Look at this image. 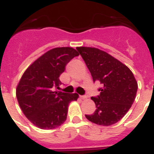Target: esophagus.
<instances>
[{
  "label": "esophagus",
  "mask_w": 154,
  "mask_h": 154,
  "mask_svg": "<svg viewBox=\"0 0 154 154\" xmlns=\"http://www.w3.org/2000/svg\"><path fill=\"white\" fill-rule=\"evenodd\" d=\"M80 97H81V99H86L88 96L87 95H80Z\"/></svg>",
  "instance_id": "1"
}]
</instances>
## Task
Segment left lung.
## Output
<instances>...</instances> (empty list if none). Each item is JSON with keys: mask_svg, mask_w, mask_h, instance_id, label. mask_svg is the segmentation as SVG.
Masks as SVG:
<instances>
[{"mask_svg": "<svg viewBox=\"0 0 154 154\" xmlns=\"http://www.w3.org/2000/svg\"><path fill=\"white\" fill-rule=\"evenodd\" d=\"M86 63L94 82L98 81L99 95L91 97L95 112L85 115L89 121L100 125L116 123L129 110L136 98L138 85L133 73L111 55L96 48L77 47Z\"/></svg>", "mask_w": 154, "mask_h": 154, "instance_id": "left-lung-1", "label": "left lung"}]
</instances>
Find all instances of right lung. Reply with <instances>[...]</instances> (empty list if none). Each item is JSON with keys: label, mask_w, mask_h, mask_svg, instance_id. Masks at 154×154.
Returning a JSON list of instances; mask_svg holds the SVG:
<instances>
[{"label": "right lung", "mask_w": 154, "mask_h": 154, "mask_svg": "<svg viewBox=\"0 0 154 154\" xmlns=\"http://www.w3.org/2000/svg\"><path fill=\"white\" fill-rule=\"evenodd\" d=\"M79 56L70 47L51 49L30 65L20 80L16 97L28 119L39 129H52L66 121L68 105L78 94L54 91L66 64Z\"/></svg>", "instance_id": "1"}]
</instances>
